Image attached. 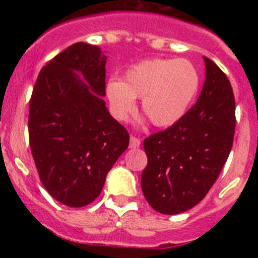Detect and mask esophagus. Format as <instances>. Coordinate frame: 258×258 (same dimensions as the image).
Listing matches in <instances>:
<instances>
[{
    "mask_svg": "<svg viewBox=\"0 0 258 258\" xmlns=\"http://www.w3.org/2000/svg\"><path fill=\"white\" fill-rule=\"evenodd\" d=\"M131 149H138L141 146V140L137 138L136 136H131Z\"/></svg>",
    "mask_w": 258,
    "mask_h": 258,
    "instance_id": "obj_1",
    "label": "esophagus"
}]
</instances>
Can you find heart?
<instances>
[{
  "label": "heart",
  "instance_id": "obj_1",
  "mask_svg": "<svg viewBox=\"0 0 258 258\" xmlns=\"http://www.w3.org/2000/svg\"><path fill=\"white\" fill-rule=\"evenodd\" d=\"M200 77L187 59L155 58L132 66L124 81L112 79L106 86L111 112L125 121L142 98V111L155 126H170L187 111L199 89Z\"/></svg>",
  "mask_w": 258,
  "mask_h": 258
}]
</instances>
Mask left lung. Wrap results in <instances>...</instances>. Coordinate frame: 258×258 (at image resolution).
I'll return each instance as SVG.
<instances>
[{
	"mask_svg": "<svg viewBox=\"0 0 258 258\" xmlns=\"http://www.w3.org/2000/svg\"><path fill=\"white\" fill-rule=\"evenodd\" d=\"M199 99L183 117L143 141L141 177L146 200L159 213L178 214L206 198L226 163L235 133L231 84L209 58Z\"/></svg>",
	"mask_w": 258,
	"mask_h": 258,
	"instance_id": "1",
	"label": "left lung"
}]
</instances>
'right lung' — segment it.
<instances>
[{"mask_svg":"<svg viewBox=\"0 0 258 258\" xmlns=\"http://www.w3.org/2000/svg\"><path fill=\"white\" fill-rule=\"evenodd\" d=\"M106 60L99 47L71 45L42 67L29 102V146L41 183L72 208L99 197L106 174L129 146V133L102 99Z\"/></svg>","mask_w":258,"mask_h":258,"instance_id":"obj_1","label":"right lung"}]
</instances>
